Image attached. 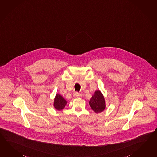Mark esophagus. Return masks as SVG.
Instances as JSON below:
<instances>
[{
    "instance_id": "obj_1",
    "label": "esophagus",
    "mask_w": 157,
    "mask_h": 157,
    "mask_svg": "<svg viewBox=\"0 0 157 157\" xmlns=\"http://www.w3.org/2000/svg\"><path fill=\"white\" fill-rule=\"evenodd\" d=\"M74 97L75 98H82V94H80L79 93H75L73 95Z\"/></svg>"
}]
</instances>
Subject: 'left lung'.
<instances>
[{
    "mask_svg": "<svg viewBox=\"0 0 157 157\" xmlns=\"http://www.w3.org/2000/svg\"><path fill=\"white\" fill-rule=\"evenodd\" d=\"M91 109L96 113L103 112L106 108L104 97L100 90L95 91L89 102Z\"/></svg>",
    "mask_w": 157,
    "mask_h": 157,
    "instance_id": "obj_1",
    "label": "left lung"
}]
</instances>
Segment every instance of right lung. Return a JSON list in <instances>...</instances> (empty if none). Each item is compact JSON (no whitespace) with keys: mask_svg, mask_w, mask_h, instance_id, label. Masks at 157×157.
I'll use <instances>...</instances> for the list:
<instances>
[{"mask_svg":"<svg viewBox=\"0 0 157 157\" xmlns=\"http://www.w3.org/2000/svg\"><path fill=\"white\" fill-rule=\"evenodd\" d=\"M67 104V101L63 98L62 96L57 94L54 99L53 106L57 110H61L65 108Z\"/></svg>","mask_w":157,"mask_h":157,"instance_id":"right-lung-1","label":"right lung"}]
</instances>
